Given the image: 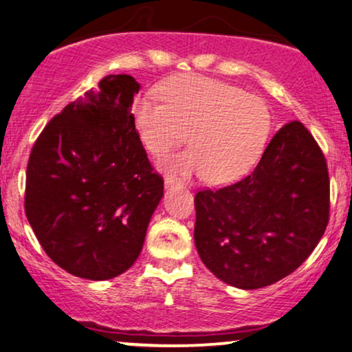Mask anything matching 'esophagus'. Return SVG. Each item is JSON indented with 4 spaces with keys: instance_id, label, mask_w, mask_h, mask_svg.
Wrapping results in <instances>:
<instances>
[{
    "instance_id": "1",
    "label": "esophagus",
    "mask_w": 352,
    "mask_h": 352,
    "mask_svg": "<svg viewBox=\"0 0 352 352\" xmlns=\"http://www.w3.org/2000/svg\"><path fill=\"white\" fill-rule=\"evenodd\" d=\"M180 185V179H177L175 175H166V186Z\"/></svg>"
}]
</instances>
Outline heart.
Returning a JSON list of instances; mask_svg holds the SVG:
<instances>
[{"instance_id":"obj_1","label":"heart","mask_w":352,"mask_h":352,"mask_svg":"<svg viewBox=\"0 0 352 352\" xmlns=\"http://www.w3.org/2000/svg\"><path fill=\"white\" fill-rule=\"evenodd\" d=\"M161 102L138 99L133 115L140 140L155 157L184 143L191 146L167 159L182 175H204L224 185L255 166L271 131V115L260 97L232 84L199 74H182L157 87Z\"/></svg>"}]
</instances>
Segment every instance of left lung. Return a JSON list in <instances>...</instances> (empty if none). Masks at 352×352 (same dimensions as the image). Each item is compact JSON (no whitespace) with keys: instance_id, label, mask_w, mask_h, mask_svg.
<instances>
[{"instance_id":"1","label":"left lung","mask_w":352,"mask_h":352,"mask_svg":"<svg viewBox=\"0 0 352 352\" xmlns=\"http://www.w3.org/2000/svg\"><path fill=\"white\" fill-rule=\"evenodd\" d=\"M195 245L217 279L239 289L274 284L299 268L330 219L324 155L300 122L266 146L250 175L195 195Z\"/></svg>"}]
</instances>
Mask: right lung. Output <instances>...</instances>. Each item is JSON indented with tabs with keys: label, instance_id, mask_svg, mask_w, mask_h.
<instances>
[{
	"label": "right lung",
	"instance_id": "right-lung-1",
	"mask_svg": "<svg viewBox=\"0 0 352 352\" xmlns=\"http://www.w3.org/2000/svg\"><path fill=\"white\" fill-rule=\"evenodd\" d=\"M138 91L130 74L105 76L47 123L29 155L25 216L47 255L78 278L130 268L164 197L131 113Z\"/></svg>",
	"mask_w": 352,
	"mask_h": 352
}]
</instances>
